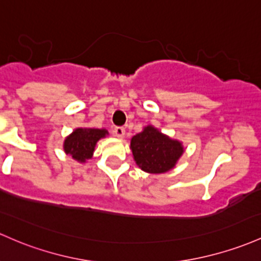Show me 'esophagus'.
<instances>
[{"mask_svg":"<svg viewBox=\"0 0 261 261\" xmlns=\"http://www.w3.org/2000/svg\"><path fill=\"white\" fill-rule=\"evenodd\" d=\"M125 128L124 127H115L114 128V135L116 137H119V139H124L125 137Z\"/></svg>","mask_w":261,"mask_h":261,"instance_id":"1","label":"esophagus"}]
</instances>
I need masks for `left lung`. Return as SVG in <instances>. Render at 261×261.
<instances>
[{
    "label": "left lung",
    "instance_id": "left-lung-1",
    "mask_svg": "<svg viewBox=\"0 0 261 261\" xmlns=\"http://www.w3.org/2000/svg\"><path fill=\"white\" fill-rule=\"evenodd\" d=\"M134 160L147 173H166L174 168L181 159L185 147L178 140L171 139L159 128L147 125L130 141Z\"/></svg>",
    "mask_w": 261,
    "mask_h": 261
}]
</instances>
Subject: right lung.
Returning a JSON list of instances; mask_svg holds the SVG:
<instances>
[{"mask_svg": "<svg viewBox=\"0 0 261 261\" xmlns=\"http://www.w3.org/2000/svg\"><path fill=\"white\" fill-rule=\"evenodd\" d=\"M107 135H109L107 128L78 127L65 137L63 150L75 161L85 163L93 157L99 140L104 139Z\"/></svg>", "mask_w": 261, "mask_h": 261, "instance_id": "right-lung-1", "label": "right lung"}]
</instances>
